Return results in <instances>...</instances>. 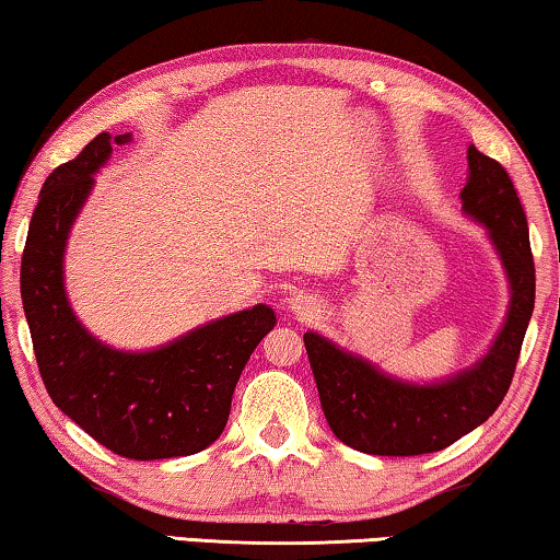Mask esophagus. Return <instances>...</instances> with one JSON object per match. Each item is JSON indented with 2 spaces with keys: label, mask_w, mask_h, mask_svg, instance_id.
I'll return each mask as SVG.
<instances>
[{
  "label": "esophagus",
  "mask_w": 560,
  "mask_h": 560,
  "mask_svg": "<svg viewBox=\"0 0 560 560\" xmlns=\"http://www.w3.org/2000/svg\"><path fill=\"white\" fill-rule=\"evenodd\" d=\"M289 306H291V312H296L299 316H312V314L316 312V306H314L312 299L304 296V294H296V296L289 302Z\"/></svg>",
  "instance_id": "obj_1"
}]
</instances>
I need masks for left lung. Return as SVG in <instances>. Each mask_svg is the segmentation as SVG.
I'll return each instance as SVG.
<instances>
[{
    "label": "left lung",
    "mask_w": 560,
    "mask_h": 560,
    "mask_svg": "<svg viewBox=\"0 0 560 560\" xmlns=\"http://www.w3.org/2000/svg\"><path fill=\"white\" fill-rule=\"evenodd\" d=\"M467 165L463 208L488 226L513 289L505 327L486 360L442 385L415 387L385 377L319 334H304L324 417L334 435L360 453L407 457L445 450L486 422L513 382L536 302L528 221L511 175L495 158L470 145Z\"/></svg>",
    "instance_id": "left-lung-1"
}]
</instances>
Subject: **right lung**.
Returning a JSON list of instances; mask_svg holds the SVG:
<instances>
[{"mask_svg":"<svg viewBox=\"0 0 560 560\" xmlns=\"http://www.w3.org/2000/svg\"><path fill=\"white\" fill-rule=\"evenodd\" d=\"M110 140L100 132L39 190L20 269L32 347L52 402L110 453L128 460L194 455L226 428L241 372L277 316L258 304L143 354L115 352L80 327L65 299L62 254ZM128 140L125 132L115 143Z\"/></svg>","mask_w":560,"mask_h":560,"instance_id":"1","label":"right lung"}]
</instances>
